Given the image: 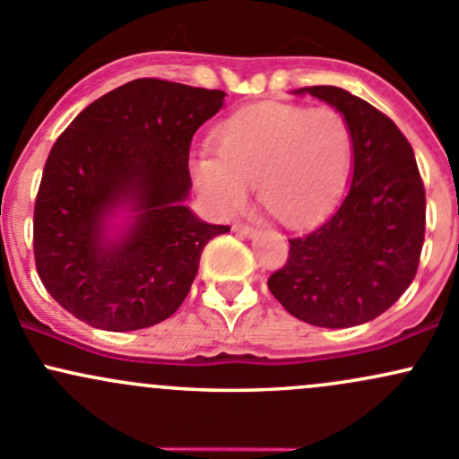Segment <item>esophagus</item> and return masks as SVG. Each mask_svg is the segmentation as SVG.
<instances>
[{"instance_id": "1", "label": "esophagus", "mask_w": 459, "mask_h": 459, "mask_svg": "<svg viewBox=\"0 0 459 459\" xmlns=\"http://www.w3.org/2000/svg\"><path fill=\"white\" fill-rule=\"evenodd\" d=\"M231 230L240 236H254V228H251L249 223H243V221H238V223L231 225Z\"/></svg>"}]
</instances>
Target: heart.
<instances>
[{"mask_svg":"<svg viewBox=\"0 0 459 459\" xmlns=\"http://www.w3.org/2000/svg\"><path fill=\"white\" fill-rule=\"evenodd\" d=\"M216 152H199L196 181L214 205L236 212L258 196L287 225H307L334 201L346 181L352 133L337 109L264 102L236 113L216 131Z\"/></svg>","mask_w":459,"mask_h":459,"instance_id":"1","label":"heart"}]
</instances>
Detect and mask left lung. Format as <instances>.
Returning a JSON list of instances; mask_svg holds the SVG:
<instances>
[{
    "mask_svg": "<svg viewBox=\"0 0 459 459\" xmlns=\"http://www.w3.org/2000/svg\"><path fill=\"white\" fill-rule=\"evenodd\" d=\"M346 117L352 184L328 219L289 238V258L269 290L293 317L350 328L378 317L416 278L425 243V186L411 144L361 98L330 85L304 87Z\"/></svg>",
    "mask_w": 459,
    "mask_h": 459,
    "instance_id": "8db88e82",
    "label": "left lung"
}]
</instances>
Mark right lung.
Segmentation results:
<instances>
[{
	"instance_id": "1",
	"label": "right lung",
	"mask_w": 459,
	"mask_h": 459,
	"mask_svg": "<svg viewBox=\"0 0 459 459\" xmlns=\"http://www.w3.org/2000/svg\"><path fill=\"white\" fill-rule=\"evenodd\" d=\"M223 98L137 78L93 100L54 142L34 204V263L74 317L125 333L155 326L181 307L201 251L230 231L184 205L192 135ZM126 203L136 221L113 244L101 223Z\"/></svg>"
}]
</instances>
